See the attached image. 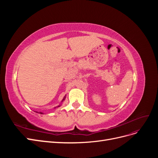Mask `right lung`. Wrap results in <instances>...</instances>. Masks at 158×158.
<instances>
[{
	"label": "right lung",
	"mask_w": 158,
	"mask_h": 158,
	"mask_svg": "<svg viewBox=\"0 0 158 158\" xmlns=\"http://www.w3.org/2000/svg\"><path fill=\"white\" fill-rule=\"evenodd\" d=\"M65 99H66V95H65V96L63 98V99H62L61 103H62V102H63L64 101V100H65ZM60 106H61V103H60L58 106L55 107H54V109H56V108H58V107H60ZM36 113H40V114H44V113H42V112H36Z\"/></svg>",
	"instance_id": "obj_1"
}]
</instances>
